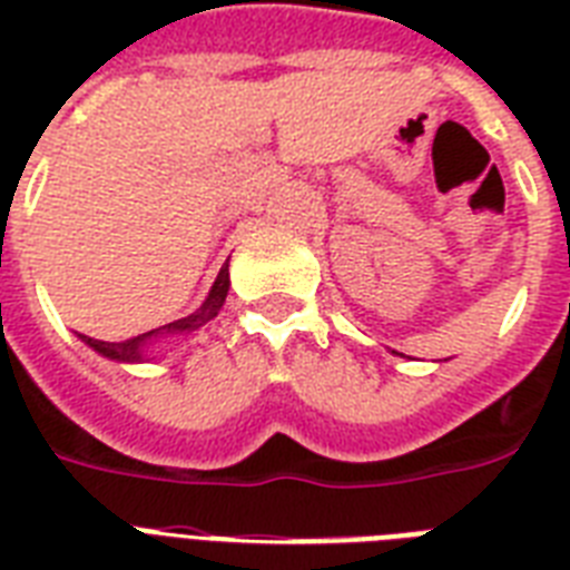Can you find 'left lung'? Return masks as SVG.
<instances>
[{
    "mask_svg": "<svg viewBox=\"0 0 570 570\" xmlns=\"http://www.w3.org/2000/svg\"><path fill=\"white\" fill-rule=\"evenodd\" d=\"M393 355H399V352H393Z\"/></svg>",
    "mask_w": 570,
    "mask_h": 570,
    "instance_id": "1",
    "label": "left lung"
}]
</instances>
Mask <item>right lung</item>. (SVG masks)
Here are the masks:
<instances>
[{"mask_svg":"<svg viewBox=\"0 0 570 570\" xmlns=\"http://www.w3.org/2000/svg\"><path fill=\"white\" fill-rule=\"evenodd\" d=\"M227 289H230V268L227 263L222 266L218 277H215V284L209 286V293H206L204 304L197 307L195 313L189 316H183V320H174L163 328L147 331V334H138V337L120 340V343H106V340H94L79 334L85 346H91L97 355L109 357V361H118V364H147V361H154V348L159 346V340L165 337H189L195 334L197 328H204L206 322H213L218 316V311L224 307V298H227Z\"/></svg>","mask_w":570,"mask_h":570,"instance_id":"add662e5","label":"right lung"}]
</instances>
